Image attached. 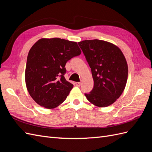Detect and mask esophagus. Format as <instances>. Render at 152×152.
<instances>
[{"label": "esophagus", "instance_id": "obj_1", "mask_svg": "<svg viewBox=\"0 0 152 152\" xmlns=\"http://www.w3.org/2000/svg\"><path fill=\"white\" fill-rule=\"evenodd\" d=\"M75 85H76V86H77V87H80V86H81V83H80V82H76Z\"/></svg>", "mask_w": 152, "mask_h": 152}]
</instances>
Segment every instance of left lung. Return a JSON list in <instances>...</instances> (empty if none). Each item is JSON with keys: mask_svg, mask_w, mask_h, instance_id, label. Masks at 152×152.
Segmentation results:
<instances>
[{"mask_svg": "<svg viewBox=\"0 0 152 152\" xmlns=\"http://www.w3.org/2000/svg\"><path fill=\"white\" fill-rule=\"evenodd\" d=\"M91 69L93 89L85 93L89 102L99 107L112 104L125 89L128 75L126 58L118 47L98 39L78 43Z\"/></svg>", "mask_w": 152, "mask_h": 152, "instance_id": "1", "label": "left lung"}]
</instances>
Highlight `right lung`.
Listing matches in <instances>:
<instances>
[{"label":"right lung","instance_id":"right-lung-1","mask_svg":"<svg viewBox=\"0 0 152 152\" xmlns=\"http://www.w3.org/2000/svg\"><path fill=\"white\" fill-rule=\"evenodd\" d=\"M80 54L77 42L59 38L41 39L31 47L27 57L25 82L37 103L51 109L66 99L73 85L65 78V65Z\"/></svg>","mask_w":152,"mask_h":152}]
</instances>
